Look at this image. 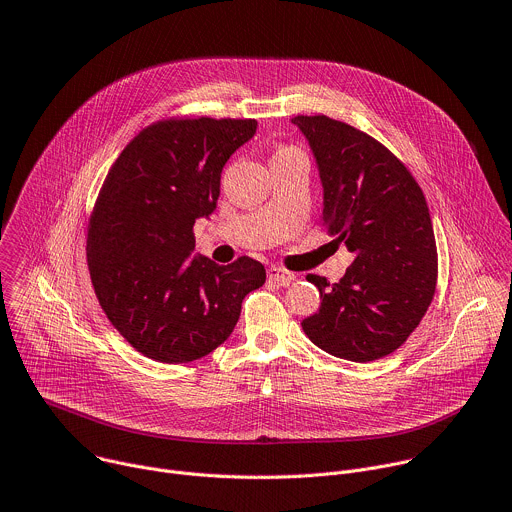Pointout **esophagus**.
I'll return each mask as SVG.
<instances>
[{"label":"esophagus","instance_id":"obj_1","mask_svg":"<svg viewBox=\"0 0 512 512\" xmlns=\"http://www.w3.org/2000/svg\"><path fill=\"white\" fill-rule=\"evenodd\" d=\"M268 278L274 280V282H278V284H282V286H286V284H290L296 276H294V272L284 270V268H280V266H270V268H268Z\"/></svg>","mask_w":512,"mask_h":512}]
</instances>
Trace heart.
Returning a JSON list of instances; mask_svg holds the SVG:
<instances>
[{
  "mask_svg": "<svg viewBox=\"0 0 512 512\" xmlns=\"http://www.w3.org/2000/svg\"><path fill=\"white\" fill-rule=\"evenodd\" d=\"M284 153H296L294 149H280L276 155H284Z\"/></svg>",
  "mask_w": 512,
  "mask_h": 512,
  "instance_id": "obj_1",
  "label": "heart"
}]
</instances>
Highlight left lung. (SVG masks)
Listing matches in <instances>:
<instances>
[{
    "mask_svg": "<svg viewBox=\"0 0 512 512\" xmlns=\"http://www.w3.org/2000/svg\"><path fill=\"white\" fill-rule=\"evenodd\" d=\"M292 123L319 167L323 226L355 256L335 284L306 276L323 300L302 331L329 355L381 359L414 333L436 292L426 197L407 167L367 133L325 115H298Z\"/></svg>",
    "mask_w": 512,
    "mask_h": 512,
    "instance_id": "obj_1",
    "label": "left lung"
}]
</instances>
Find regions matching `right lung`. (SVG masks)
<instances>
[{
    "label": "right lung",
    "mask_w": 512,
    "mask_h": 512,
    "mask_svg": "<svg viewBox=\"0 0 512 512\" xmlns=\"http://www.w3.org/2000/svg\"><path fill=\"white\" fill-rule=\"evenodd\" d=\"M254 119H173L143 129L111 167L90 216L86 260L102 311L145 357L189 363L234 331L266 282L258 260L193 256V224L220 197L222 169Z\"/></svg>",
    "instance_id": "add662e5"
}]
</instances>
